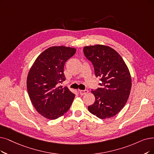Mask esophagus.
<instances>
[{
    "mask_svg": "<svg viewBox=\"0 0 154 154\" xmlns=\"http://www.w3.org/2000/svg\"><path fill=\"white\" fill-rule=\"evenodd\" d=\"M79 94H80V95H83L87 94L88 93V91L87 90H79Z\"/></svg>",
    "mask_w": 154,
    "mask_h": 154,
    "instance_id": "obj_1",
    "label": "esophagus"
}]
</instances>
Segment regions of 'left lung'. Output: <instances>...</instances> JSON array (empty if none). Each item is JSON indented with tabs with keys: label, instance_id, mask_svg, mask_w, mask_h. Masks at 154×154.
<instances>
[{
	"label": "left lung",
	"instance_id": "1",
	"mask_svg": "<svg viewBox=\"0 0 154 154\" xmlns=\"http://www.w3.org/2000/svg\"><path fill=\"white\" fill-rule=\"evenodd\" d=\"M83 51L94 65L96 77H100L102 81L101 88L91 91L95 100L88 109L100 119L112 118L124 107L130 96V71L119 53L109 46H85Z\"/></svg>",
	"mask_w": 154,
	"mask_h": 154
}]
</instances>
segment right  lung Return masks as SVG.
<instances>
[{
	"label": "right lung",
	"instance_id": "obj_1",
	"mask_svg": "<svg viewBox=\"0 0 154 154\" xmlns=\"http://www.w3.org/2000/svg\"><path fill=\"white\" fill-rule=\"evenodd\" d=\"M76 48L51 47L37 57L28 72L26 86L33 107L44 118L54 120L69 109L75 95L67 87H58L65 80L64 67Z\"/></svg>",
	"mask_w": 154,
	"mask_h": 154
}]
</instances>
